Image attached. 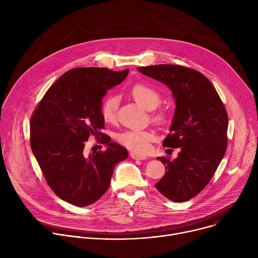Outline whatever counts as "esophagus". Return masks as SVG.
I'll list each match as a JSON object with an SVG mask.
<instances>
[{"instance_id": "obj_1", "label": "esophagus", "mask_w": 258, "mask_h": 258, "mask_svg": "<svg viewBox=\"0 0 258 258\" xmlns=\"http://www.w3.org/2000/svg\"><path fill=\"white\" fill-rule=\"evenodd\" d=\"M130 156H131L133 159H139V160H145V159H147V156H146V155L138 154V153H135V152H131V153H130Z\"/></svg>"}]
</instances>
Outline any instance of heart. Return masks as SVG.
Masks as SVG:
<instances>
[{
    "label": "heart",
    "instance_id": "heart-1",
    "mask_svg": "<svg viewBox=\"0 0 258 258\" xmlns=\"http://www.w3.org/2000/svg\"><path fill=\"white\" fill-rule=\"evenodd\" d=\"M132 97L142 106L147 109L156 108L161 100L160 94L154 88L146 84H136L130 91ZM119 100L116 95L107 96L101 105V114L106 122H113L117 116ZM157 122L165 121V113L158 111L153 115ZM155 135L151 131L146 130H131L118 135V141L132 151L138 153H146L150 149V143L154 140Z\"/></svg>",
    "mask_w": 258,
    "mask_h": 258
}]
</instances>
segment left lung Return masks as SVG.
I'll return each instance as SVG.
<instances>
[{
    "mask_svg": "<svg viewBox=\"0 0 258 258\" xmlns=\"http://www.w3.org/2000/svg\"><path fill=\"white\" fill-rule=\"evenodd\" d=\"M137 69L166 85L175 100L163 146L179 148V153L173 160L157 158L166 172L155 187L169 200L188 201L206 187L226 153L227 110L209 80L195 69L172 64Z\"/></svg>",
    "mask_w": 258,
    "mask_h": 258,
    "instance_id": "8db88e82",
    "label": "left lung"
}]
</instances>
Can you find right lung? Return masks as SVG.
Returning a JSON list of instances; mask_svg holds the SVG:
<instances>
[{
  "label": "right lung",
  "mask_w": 258,
  "mask_h": 258,
  "mask_svg": "<svg viewBox=\"0 0 258 258\" xmlns=\"http://www.w3.org/2000/svg\"><path fill=\"white\" fill-rule=\"evenodd\" d=\"M128 69L73 68L46 92L30 118V147L50 188L62 200L85 207L108 190L114 166L127 150L105 137V151L84 153L91 136L104 135L102 99Z\"/></svg>",
  "instance_id": "add662e5"
}]
</instances>
